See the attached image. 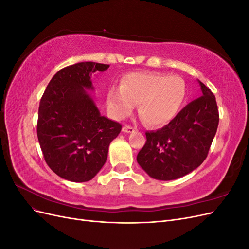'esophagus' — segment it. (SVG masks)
I'll list each match as a JSON object with an SVG mask.
<instances>
[{"instance_id":"1","label":"esophagus","mask_w":249,"mask_h":249,"mask_svg":"<svg viewBox=\"0 0 249 249\" xmlns=\"http://www.w3.org/2000/svg\"><path fill=\"white\" fill-rule=\"evenodd\" d=\"M135 127H133L132 125H129V124H125L124 127H123V132L124 133H133L135 132Z\"/></svg>"}]
</instances>
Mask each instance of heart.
Returning a JSON list of instances; mask_svg holds the SVG:
<instances>
[{
  "label": "heart",
  "instance_id": "obj_1",
  "mask_svg": "<svg viewBox=\"0 0 249 249\" xmlns=\"http://www.w3.org/2000/svg\"><path fill=\"white\" fill-rule=\"evenodd\" d=\"M187 96L185 81L177 76L157 72H130L120 81V88H111L107 106L111 114L124 118L138 105V114L154 127L169 124L183 108Z\"/></svg>",
  "mask_w": 249,
  "mask_h": 249
}]
</instances>
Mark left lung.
<instances>
[{
	"mask_svg": "<svg viewBox=\"0 0 249 249\" xmlns=\"http://www.w3.org/2000/svg\"><path fill=\"white\" fill-rule=\"evenodd\" d=\"M202 95L178 112L158 131L146 132L137 162L156 179L182 178L206 160L219 123L215 95L201 83Z\"/></svg>",
	"mask_w": 249,
	"mask_h": 249,
	"instance_id": "obj_1",
	"label": "left lung"
}]
</instances>
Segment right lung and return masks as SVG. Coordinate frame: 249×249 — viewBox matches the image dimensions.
<instances>
[{
  "label": "right lung",
  "instance_id": "obj_1",
  "mask_svg": "<svg viewBox=\"0 0 249 249\" xmlns=\"http://www.w3.org/2000/svg\"><path fill=\"white\" fill-rule=\"evenodd\" d=\"M110 65L80 62L60 70L39 103L37 137L44 161L57 176L82 183L93 178L108 157L122 124L102 116L86 90L90 76Z\"/></svg>",
  "mask_w": 249,
  "mask_h": 249
}]
</instances>
